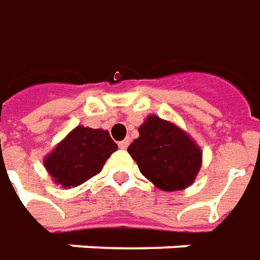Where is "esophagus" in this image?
Listing matches in <instances>:
<instances>
[{
    "mask_svg": "<svg viewBox=\"0 0 260 260\" xmlns=\"http://www.w3.org/2000/svg\"><path fill=\"white\" fill-rule=\"evenodd\" d=\"M118 145H119V148H121V149H126V148H128V145H129V139H123V141H121Z\"/></svg>",
    "mask_w": 260,
    "mask_h": 260,
    "instance_id": "obj_1",
    "label": "esophagus"
}]
</instances>
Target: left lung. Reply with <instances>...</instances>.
Returning <instances> with one entry per match:
<instances>
[{"mask_svg": "<svg viewBox=\"0 0 260 260\" xmlns=\"http://www.w3.org/2000/svg\"><path fill=\"white\" fill-rule=\"evenodd\" d=\"M128 147L139 171L159 190L175 191L191 185L202 167V149L177 125L149 115Z\"/></svg>", "mask_w": 260, "mask_h": 260, "instance_id": "1", "label": "left lung"}]
</instances>
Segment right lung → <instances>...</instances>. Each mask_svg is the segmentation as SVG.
<instances>
[{
	"label": "right lung",
	"instance_id": "1",
	"mask_svg": "<svg viewBox=\"0 0 260 260\" xmlns=\"http://www.w3.org/2000/svg\"><path fill=\"white\" fill-rule=\"evenodd\" d=\"M116 149L108 131L79 125L44 158V167L54 183L70 188L99 174Z\"/></svg>",
	"mask_w": 260,
	"mask_h": 260
}]
</instances>
